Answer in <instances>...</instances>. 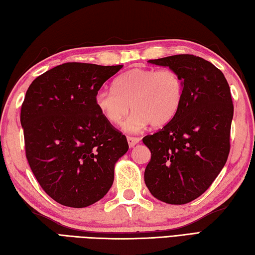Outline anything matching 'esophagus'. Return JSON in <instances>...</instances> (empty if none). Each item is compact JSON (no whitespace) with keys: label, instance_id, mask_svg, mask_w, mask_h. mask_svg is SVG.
Here are the masks:
<instances>
[{"label":"esophagus","instance_id":"1","mask_svg":"<svg viewBox=\"0 0 255 255\" xmlns=\"http://www.w3.org/2000/svg\"><path fill=\"white\" fill-rule=\"evenodd\" d=\"M127 140H128L129 147L132 148L140 141V138H138V137H127Z\"/></svg>","mask_w":255,"mask_h":255}]
</instances>
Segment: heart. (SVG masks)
<instances>
[{
  "mask_svg": "<svg viewBox=\"0 0 255 255\" xmlns=\"http://www.w3.org/2000/svg\"><path fill=\"white\" fill-rule=\"evenodd\" d=\"M184 99V81L174 69L136 68L114 81V89H101L95 105L108 123L122 124L129 110L132 115L124 123V130L139 132L150 124L163 127L176 116Z\"/></svg>",
  "mask_w": 255,
  "mask_h": 255,
  "instance_id": "obj_1",
  "label": "heart"
}]
</instances>
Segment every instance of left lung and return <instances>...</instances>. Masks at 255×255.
Here are the masks:
<instances>
[{"mask_svg":"<svg viewBox=\"0 0 255 255\" xmlns=\"http://www.w3.org/2000/svg\"><path fill=\"white\" fill-rule=\"evenodd\" d=\"M149 62L181 74L184 99L169 124L142 139L151 151L144 182L161 202L187 204L206 192L228 159L230 88L224 73L200 57L175 55Z\"/></svg>","mask_w":255,"mask_h":255,"instance_id":"obj_1","label":"left lung"}]
</instances>
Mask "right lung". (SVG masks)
<instances>
[{
  "mask_svg": "<svg viewBox=\"0 0 255 255\" xmlns=\"http://www.w3.org/2000/svg\"><path fill=\"white\" fill-rule=\"evenodd\" d=\"M123 66L67 62L37 77L20 110L25 152L36 180L63 206L83 208L110 191L127 152L125 134L102 116L95 94Z\"/></svg>",
  "mask_w": 255,
  "mask_h": 255,
  "instance_id": "right-lung-1",
  "label": "right lung"
}]
</instances>
